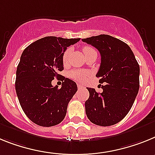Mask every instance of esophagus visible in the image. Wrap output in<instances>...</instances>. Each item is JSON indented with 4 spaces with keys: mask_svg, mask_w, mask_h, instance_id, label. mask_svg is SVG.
<instances>
[{
    "mask_svg": "<svg viewBox=\"0 0 155 155\" xmlns=\"http://www.w3.org/2000/svg\"><path fill=\"white\" fill-rule=\"evenodd\" d=\"M77 87H78V89H79V90H80V89H83V88H85V87H83V86H82L81 84H78V85H77Z\"/></svg>",
    "mask_w": 155,
    "mask_h": 155,
    "instance_id": "esophagus-1",
    "label": "esophagus"
}]
</instances>
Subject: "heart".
Wrapping results in <instances>:
<instances>
[{"label":"heart","instance_id":"heart-1","mask_svg":"<svg viewBox=\"0 0 155 155\" xmlns=\"http://www.w3.org/2000/svg\"><path fill=\"white\" fill-rule=\"evenodd\" d=\"M95 51L92 48H90V47H84L83 48V54L85 55L87 54L91 53V52ZM70 55V49H66L64 51L62 54V62L64 65H66L68 62V58H69ZM70 77L72 78L73 79L76 80V81L79 82H84L87 79V72L85 71H83V70L79 69H72L71 72H69Z\"/></svg>","mask_w":155,"mask_h":155}]
</instances>
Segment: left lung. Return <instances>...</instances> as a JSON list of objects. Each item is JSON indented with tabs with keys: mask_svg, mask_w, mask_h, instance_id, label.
<instances>
[{
	"mask_svg": "<svg viewBox=\"0 0 155 155\" xmlns=\"http://www.w3.org/2000/svg\"><path fill=\"white\" fill-rule=\"evenodd\" d=\"M82 40L100 52L101 61L96 76L105 83L101 93L87 87L86 114L94 124L112 126L122 120L134 104L140 87L139 64L128 44L109 35Z\"/></svg>",
	"mask_w": 155,
	"mask_h": 155,
	"instance_id": "1",
	"label": "left lung"
}]
</instances>
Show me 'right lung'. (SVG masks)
Wrapping results in <instances>:
<instances>
[{"label": "right lung", "mask_w": 155, "mask_h": 155, "mask_svg": "<svg viewBox=\"0 0 155 155\" xmlns=\"http://www.w3.org/2000/svg\"><path fill=\"white\" fill-rule=\"evenodd\" d=\"M79 38L46 37L29 44L23 51L17 67L15 91L20 105L35 124L56 126L65 117L68 104L77 91L72 79L61 76V88L51 82L64 69L62 54Z\"/></svg>", "instance_id": "right-lung-1"}]
</instances>
